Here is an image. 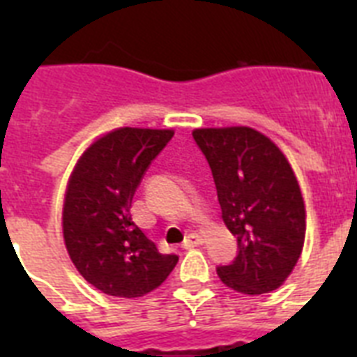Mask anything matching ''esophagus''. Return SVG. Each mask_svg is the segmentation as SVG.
I'll list each match as a JSON object with an SVG mask.
<instances>
[{
	"mask_svg": "<svg viewBox=\"0 0 357 357\" xmlns=\"http://www.w3.org/2000/svg\"><path fill=\"white\" fill-rule=\"evenodd\" d=\"M202 243H204V241H202L200 235H198V234H190V235H187V238H185L181 246H183L185 250H189V248H195V246H200Z\"/></svg>",
	"mask_w": 357,
	"mask_h": 357,
	"instance_id": "1",
	"label": "esophagus"
}]
</instances>
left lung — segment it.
I'll use <instances>...</instances> for the list:
<instances>
[{"mask_svg":"<svg viewBox=\"0 0 357 357\" xmlns=\"http://www.w3.org/2000/svg\"><path fill=\"white\" fill-rule=\"evenodd\" d=\"M192 139L211 168L224 224L237 255L217 266L237 293H271L293 272L305 237L298 181L280 148L252 128L195 129Z\"/></svg>","mask_w":357,"mask_h":357,"instance_id":"1","label":"left lung"}]
</instances>
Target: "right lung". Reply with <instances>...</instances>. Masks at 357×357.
Wrapping results in <instances>:
<instances>
[{
    "label": "right lung",
    "mask_w": 357,
    "mask_h": 357,
    "mask_svg": "<svg viewBox=\"0 0 357 357\" xmlns=\"http://www.w3.org/2000/svg\"><path fill=\"white\" fill-rule=\"evenodd\" d=\"M172 129L120 128L98 139L77 162L63 207L70 259L102 293L137 298L157 289L178 263L131 220V202Z\"/></svg>",
    "instance_id": "obj_1"
}]
</instances>
